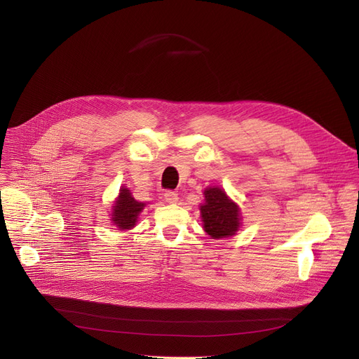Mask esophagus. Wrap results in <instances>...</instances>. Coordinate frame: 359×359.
<instances>
[{"label":"esophagus","mask_w":359,"mask_h":359,"mask_svg":"<svg viewBox=\"0 0 359 359\" xmlns=\"http://www.w3.org/2000/svg\"><path fill=\"white\" fill-rule=\"evenodd\" d=\"M165 200L169 203V204H176L177 200H179V196L176 191H172V190H168L165 193Z\"/></svg>","instance_id":"obj_1"}]
</instances>
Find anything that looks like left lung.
<instances>
[{"mask_svg":"<svg viewBox=\"0 0 359 359\" xmlns=\"http://www.w3.org/2000/svg\"><path fill=\"white\" fill-rule=\"evenodd\" d=\"M203 227L210 237L223 238L233 236L240 226V213L220 187L204 190V204L200 206Z\"/></svg>","mask_w":359,"mask_h":359,"instance_id":"8db88e82","label":"left lung"}]
</instances>
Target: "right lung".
Returning a JSON list of instances; mask_svg holds the SVG:
<instances>
[{
    "mask_svg": "<svg viewBox=\"0 0 359 359\" xmlns=\"http://www.w3.org/2000/svg\"><path fill=\"white\" fill-rule=\"evenodd\" d=\"M144 208V203L136 201L130 191L128 189H122L118 197V201L114 206V213H112V222L115 226L119 229H132L136 223V219L142 209Z\"/></svg>",
    "mask_w": 359,
    "mask_h": 359,
    "instance_id": "right-lung-1",
    "label": "right lung"
}]
</instances>
